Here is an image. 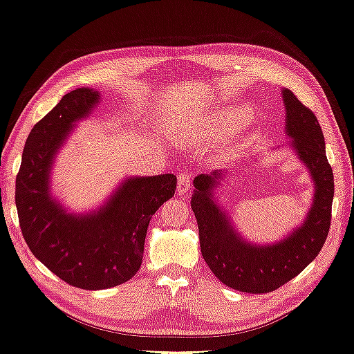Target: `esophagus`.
<instances>
[{
    "label": "esophagus",
    "mask_w": 354,
    "mask_h": 354,
    "mask_svg": "<svg viewBox=\"0 0 354 354\" xmlns=\"http://www.w3.org/2000/svg\"><path fill=\"white\" fill-rule=\"evenodd\" d=\"M192 187V178L187 171H181L178 175V194L186 195Z\"/></svg>",
    "instance_id": "obj_1"
}]
</instances>
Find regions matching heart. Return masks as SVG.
<instances>
[{
	"label": "heart",
	"mask_w": 354,
	"mask_h": 354,
	"mask_svg": "<svg viewBox=\"0 0 354 354\" xmlns=\"http://www.w3.org/2000/svg\"><path fill=\"white\" fill-rule=\"evenodd\" d=\"M245 119H246L245 111H239V109L219 111V113H216L213 118H211L208 124V131L211 135L219 136L225 133L230 127L243 122Z\"/></svg>",
	"instance_id": "1"
}]
</instances>
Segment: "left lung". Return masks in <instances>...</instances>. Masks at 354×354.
<instances>
[{
	"label": "left lung",
	"mask_w": 354,
	"mask_h": 354,
	"mask_svg": "<svg viewBox=\"0 0 354 354\" xmlns=\"http://www.w3.org/2000/svg\"><path fill=\"white\" fill-rule=\"evenodd\" d=\"M283 102L286 131L315 181L312 209L292 235L272 246L245 243L211 194L223 173L213 171L194 179L191 207L197 218L203 259L225 286L241 292H272L297 277L319 254L330 229L334 173L326 157L323 130L313 111L288 88L283 91Z\"/></svg>",
	"instance_id": "left-lung-1"
}]
</instances>
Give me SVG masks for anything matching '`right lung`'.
<instances>
[{"mask_svg": "<svg viewBox=\"0 0 354 354\" xmlns=\"http://www.w3.org/2000/svg\"><path fill=\"white\" fill-rule=\"evenodd\" d=\"M97 103L92 88L66 93L31 129L15 178V207L30 251L63 281L88 291L118 286L140 270L152 214L176 191L175 175L131 178L106 207L86 216L68 214L50 198L54 154L73 122Z\"/></svg>", "mask_w": 354, "mask_h": 354, "instance_id": "obj_1", "label": "right lung"}]
</instances>
